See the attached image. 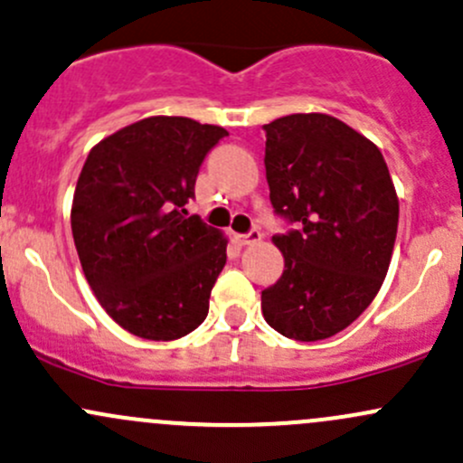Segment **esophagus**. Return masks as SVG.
I'll use <instances>...</instances> for the list:
<instances>
[{"mask_svg": "<svg viewBox=\"0 0 463 463\" xmlns=\"http://www.w3.org/2000/svg\"><path fill=\"white\" fill-rule=\"evenodd\" d=\"M236 241L241 242V245H256V242L262 241V233L258 230H251L250 233H238Z\"/></svg>", "mask_w": 463, "mask_h": 463, "instance_id": "1", "label": "esophagus"}]
</instances>
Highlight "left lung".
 <instances>
[{
	"instance_id": "left-lung-1",
	"label": "left lung",
	"mask_w": 463,
	"mask_h": 463,
	"mask_svg": "<svg viewBox=\"0 0 463 463\" xmlns=\"http://www.w3.org/2000/svg\"><path fill=\"white\" fill-rule=\"evenodd\" d=\"M265 170L278 216L298 230L273 236L280 280L262 316L285 337L335 335L371 305L389 271L400 201L375 143L329 114L267 123Z\"/></svg>"
}]
</instances>
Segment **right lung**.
I'll list each match as a JSON object with an SVG mask.
<instances>
[{
    "mask_svg": "<svg viewBox=\"0 0 463 463\" xmlns=\"http://www.w3.org/2000/svg\"><path fill=\"white\" fill-rule=\"evenodd\" d=\"M227 137L187 117H147L88 154L72 198V238L99 305L132 335L176 340L210 311L227 238L187 216L207 152Z\"/></svg>",
    "mask_w": 463,
    "mask_h": 463,
    "instance_id": "add662e5",
    "label": "right lung"
}]
</instances>
